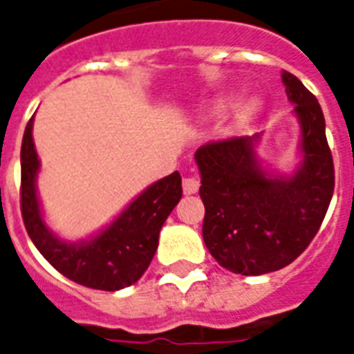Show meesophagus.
Wrapping results in <instances>:
<instances>
[{"label": "esophagus", "instance_id": "obj_1", "mask_svg": "<svg viewBox=\"0 0 354 354\" xmlns=\"http://www.w3.org/2000/svg\"><path fill=\"white\" fill-rule=\"evenodd\" d=\"M200 189V180L196 176H185L183 178V192L185 194H196Z\"/></svg>", "mask_w": 354, "mask_h": 354}]
</instances>
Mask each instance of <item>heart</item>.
<instances>
[{"label":"heart","instance_id":"b5f03b06","mask_svg":"<svg viewBox=\"0 0 354 354\" xmlns=\"http://www.w3.org/2000/svg\"><path fill=\"white\" fill-rule=\"evenodd\" d=\"M255 109H257V104H255V102L245 104V106H243V108L239 109V117H241V118L250 117V115L255 111Z\"/></svg>","mask_w":354,"mask_h":354}]
</instances>
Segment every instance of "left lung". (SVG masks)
<instances>
[{
    "label": "left lung",
    "mask_w": 354,
    "mask_h": 354,
    "mask_svg": "<svg viewBox=\"0 0 354 354\" xmlns=\"http://www.w3.org/2000/svg\"><path fill=\"white\" fill-rule=\"evenodd\" d=\"M283 82L301 122L304 153L292 178L264 174L255 158L257 136L209 142L194 154L205 205L203 241L223 268L241 275H263L293 263L319 232L335 191L319 100L290 71Z\"/></svg>",
    "instance_id": "8db88e82"
}]
</instances>
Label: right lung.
<instances>
[{"mask_svg":"<svg viewBox=\"0 0 354 354\" xmlns=\"http://www.w3.org/2000/svg\"><path fill=\"white\" fill-rule=\"evenodd\" d=\"M34 117L21 144V216L35 248L53 268L77 284L104 292L131 286L144 275L158 248L163 223L182 198V176L172 172L147 187L106 230L90 241H61L44 225L35 194L39 160L32 138Z\"/></svg>","mask_w":354,"mask_h":354,"instance_id":"1","label":"right lung"}]
</instances>
